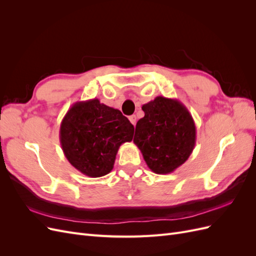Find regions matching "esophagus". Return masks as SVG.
<instances>
[{
	"mask_svg": "<svg viewBox=\"0 0 256 256\" xmlns=\"http://www.w3.org/2000/svg\"><path fill=\"white\" fill-rule=\"evenodd\" d=\"M129 120H130V122L134 126H136V115H131V116H129Z\"/></svg>",
	"mask_w": 256,
	"mask_h": 256,
	"instance_id": "1",
	"label": "esophagus"
}]
</instances>
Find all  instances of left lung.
I'll return each instance as SVG.
<instances>
[{"label":"left lung","mask_w":256,"mask_h":256,"mask_svg":"<svg viewBox=\"0 0 256 256\" xmlns=\"http://www.w3.org/2000/svg\"><path fill=\"white\" fill-rule=\"evenodd\" d=\"M134 143L154 173L170 174L188 160L196 141L192 115L177 99L158 96L143 104Z\"/></svg>","instance_id":"8db88e82"}]
</instances>
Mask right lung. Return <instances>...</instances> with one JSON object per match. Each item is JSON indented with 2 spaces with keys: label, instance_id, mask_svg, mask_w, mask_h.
Masks as SVG:
<instances>
[{
  "label": "right lung",
  "instance_id": "add662e5",
  "mask_svg": "<svg viewBox=\"0 0 256 256\" xmlns=\"http://www.w3.org/2000/svg\"><path fill=\"white\" fill-rule=\"evenodd\" d=\"M134 128L126 116L99 99L78 102L60 122V142L74 168L88 177L109 174L120 146L131 142Z\"/></svg>",
  "mask_w": 256,
  "mask_h": 256
}]
</instances>
